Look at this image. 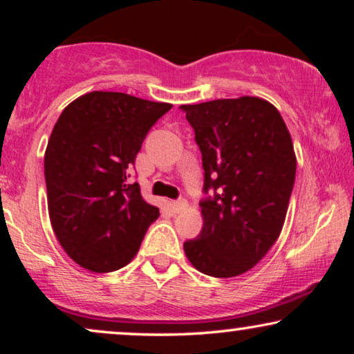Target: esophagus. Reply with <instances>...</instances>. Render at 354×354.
I'll list each match as a JSON object with an SVG mask.
<instances>
[{
    "mask_svg": "<svg viewBox=\"0 0 354 354\" xmlns=\"http://www.w3.org/2000/svg\"><path fill=\"white\" fill-rule=\"evenodd\" d=\"M188 206V203H187V200H177V201H172V209H174V212H182L183 209H185V207Z\"/></svg>",
    "mask_w": 354,
    "mask_h": 354,
    "instance_id": "34e87169",
    "label": "esophagus"
}]
</instances>
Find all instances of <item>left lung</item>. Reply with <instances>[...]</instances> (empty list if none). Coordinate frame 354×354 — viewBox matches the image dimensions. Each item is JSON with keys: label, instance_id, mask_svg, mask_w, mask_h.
Listing matches in <instances>:
<instances>
[{"label": "left lung", "instance_id": "left-lung-1", "mask_svg": "<svg viewBox=\"0 0 354 354\" xmlns=\"http://www.w3.org/2000/svg\"><path fill=\"white\" fill-rule=\"evenodd\" d=\"M180 109L195 130L207 195L203 229L183 250L200 272L235 277L258 264L282 230L297 174L292 137L279 111L254 96Z\"/></svg>", "mask_w": 354, "mask_h": 354}]
</instances>
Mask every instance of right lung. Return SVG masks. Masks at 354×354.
<instances>
[{
	"label": "right lung",
	"instance_id": "right-lung-1",
	"mask_svg": "<svg viewBox=\"0 0 354 354\" xmlns=\"http://www.w3.org/2000/svg\"><path fill=\"white\" fill-rule=\"evenodd\" d=\"M171 108L91 91L61 113L45 153L48 211L61 246L82 268H124L159 217L129 172L149 129Z\"/></svg>",
	"mask_w": 354,
	"mask_h": 354
}]
</instances>
